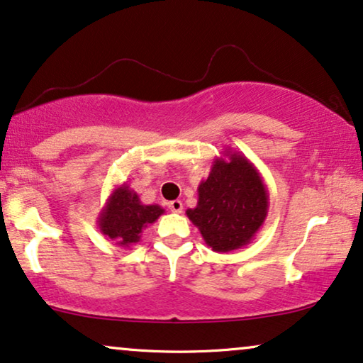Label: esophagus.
I'll use <instances>...</instances> for the list:
<instances>
[{"label":"esophagus","instance_id":"1","mask_svg":"<svg viewBox=\"0 0 363 363\" xmlns=\"http://www.w3.org/2000/svg\"><path fill=\"white\" fill-rule=\"evenodd\" d=\"M168 208H170V211L173 213H182L183 211V203L180 200H173L168 203Z\"/></svg>","mask_w":363,"mask_h":363}]
</instances>
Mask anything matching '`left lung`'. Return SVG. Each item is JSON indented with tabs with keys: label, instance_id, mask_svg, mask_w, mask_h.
<instances>
[{
	"label": "left lung",
	"instance_id": "obj_1",
	"mask_svg": "<svg viewBox=\"0 0 363 363\" xmlns=\"http://www.w3.org/2000/svg\"><path fill=\"white\" fill-rule=\"evenodd\" d=\"M269 193L261 173L240 152L228 148L213 160L198 185V203L186 216L213 251L230 252L250 245L264 225Z\"/></svg>",
	"mask_w": 363,
	"mask_h": 363
}]
</instances>
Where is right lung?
I'll use <instances>...</instances> for the list:
<instances>
[{
  "instance_id": "1",
  "label": "right lung",
  "mask_w": 363,
  "mask_h": 363,
  "mask_svg": "<svg viewBox=\"0 0 363 363\" xmlns=\"http://www.w3.org/2000/svg\"><path fill=\"white\" fill-rule=\"evenodd\" d=\"M165 210L158 205H143L137 191L127 183L117 186L107 198L106 206L97 216V226L117 246L130 247L140 241L142 233L155 223Z\"/></svg>"
}]
</instances>
